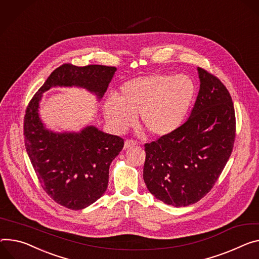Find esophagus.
<instances>
[{"instance_id": "34e87169", "label": "esophagus", "mask_w": 259, "mask_h": 259, "mask_svg": "<svg viewBox=\"0 0 259 259\" xmlns=\"http://www.w3.org/2000/svg\"><path fill=\"white\" fill-rule=\"evenodd\" d=\"M137 144L134 142V140H132V139H127V140H125V144H124V149L126 150V149H129V148H131V147H135Z\"/></svg>"}]
</instances>
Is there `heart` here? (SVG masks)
I'll return each instance as SVG.
<instances>
[{"label": "heart", "instance_id": "heart-1", "mask_svg": "<svg viewBox=\"0 0 259 259\" xmlns=\"http://www.w3.org/2000/svg\"><path fill=\"white\" fill-rule=\"evenodd\" d=\"M196 97V84L186 74L152 73L132 78L120 89L119 95L104 103V113L111 128L122 132L135 122L156 137H165L184 123Z\"/></svg>", "mask_w": 259, "mask_h": 259}]
</instances>
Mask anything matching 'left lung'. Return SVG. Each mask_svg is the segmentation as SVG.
Returning <instances> with one entry per match:
<instances>
[{
	"label": "left lung",
	"mask_w": 259,
	"mask_h": 259,
	"mask_svg": "<svg viewBox=\"0 0 259 259\" xmlns=\"http://www.w3.org/2000/svg\"><path fill=\"white\" fill-rule=\"evenodd\" d=\"M200 89L187 121L145 145L144 180L159 200L187 206L204 197L231 155L236 139L232 99L221 80L198 67Z\"/></svg>",
	"instance_id": "1"
}]
</instances>
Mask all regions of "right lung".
I'll use <instances>...</instances> for the list:
<instances>
[{
  "label": "right lung",
  "instance_id": "right-lung-1",
  "mask_svg": "<svg viewBox=\"0 0 259 259\" xmlns=\"http://www.w3.org/2000/svg\"><path fill=\"white\" fill-rule=\"evenodd\" d=\"M115 70L103 65L63 64L54 70L27 106L23 135L33 168L43 190L67 208H84L103 195L109 165L122 151L124 139L94 126L78 133L53 132L40 120L39 101L44 92L58 85L84 88L101 99Z\"/></svg>",
  "mask_w": 259,
  "mask_h": 259
}]
</instances>
